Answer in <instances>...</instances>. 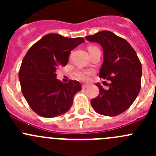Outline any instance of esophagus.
Segmentation results:
<instances>
[{"label":"esophagus","instance_id":"1","mask_svg":"<svg viewBox=\"0 0 156 156\" xmlns=\"http://www.w3.org/2000/svg\"><path fill=\"white\" fill-rule=\"evenodd\" d=\"M87 87H88V85L87 84H82V89H86Z\"/></svg>","mask_w":156,"mask_h":156}]
</instances>
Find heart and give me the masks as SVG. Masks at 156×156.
<instances>
[{
	"instance_id": "1",
	"label": "heart",
	"mask_w": 156,
	"mask_h": 156,
	"mask_svg": "<svg viewBox=\"0 0 156 156\" xmlns=\"http://www.w3.org/2000/svg\"><path fill=\"white\" fill-rule=\"evenodd\" d=\"M96 48L94 46H90L88 48V51L92 50L93 48ZM92 70H78L75 72L74 75L78 80L82 81H88L90 79V76L93 74Z\"/></svg>"
}]
</instances>
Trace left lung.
Masks as SVG:
<instances>
[{
	"label": "left lung",
	"instance_id": "left-lung-1",
	"mask_svg": "<svg viewBox=\"0 0 156 156\" xmlns=\"http://www.w3.org/2000/svg\"><path fill=\"white\" fill-rule=\"evenodd\" d=\"M86 40L101 45L103 62L100 78L110 81L105 90L97 83L100 94L91 100L97 113L115 116L125 112L136 100L140 90L142 66L130 44L109 31H101L85 37Z\"/></svg>",
	"mask_w": 156,
	"mask_h": 156
}]
</instances>
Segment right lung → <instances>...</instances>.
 <instances>
[{"instance_id":"add662e5","label":"right lung","mask_w":156,"mask_h":156,"mask_svg":"<svg viewBox=\"0 0 156 156\" xmlns=\"http://www.w3.org/2000/svg\"><path fill=\"white\" fill-rule=\"evenodd\" d=\"M84 40L48 34L36 42L22 62L19 79L22 92L31 109L44 118L61 115L70 109L75 94L81 90L78 81L56 79L58 67L65 66L71 51Z\"/></svg>"}]
</instances>
